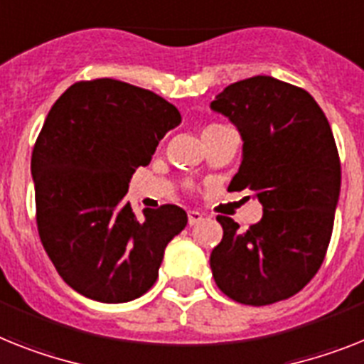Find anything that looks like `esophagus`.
I'll use <instances>...</instances> for the list:
<instances>
[{
	"label": "esophagus",
	"mask_w": 364,
	"mask_h": 364,
	"mask_svg": "<svg viewBox=\"0 0 364 364\" xmlns=\"http://www.w3.org/2000/svg\"><path fill=\"white\" fill-rule=\"evenodd\" d=\"M203 219H204V215L200 214V212H197V210H189L188 212V223L191 225V227L197 223H200Z\"/></svg>",
	"instance_id": "esophagus-1"
}]
</instances>
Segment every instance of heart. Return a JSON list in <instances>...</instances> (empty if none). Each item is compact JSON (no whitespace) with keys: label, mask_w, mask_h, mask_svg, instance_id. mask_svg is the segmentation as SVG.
<instances>
[{"label":"heart","mask_w":364,"mask_h":364,"mask_svg":"<svg viewBox=\"0 0 364 364\" xmlns=\"http://www.w3.org/2000/svg\"><path fill=\"white\" fill-rule=\"evenodd\" d=\"M215 128H221V124H208L204 128V132H210V130H215Z\"/></svg>","instance_id":"heart-1"}]
</instances>
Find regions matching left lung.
<instances>
[{
    "mask_svg": "<svg viewBox=\"0 0 364 364\" xmlns=\"http://www.w3.org/2000/svg\"><path fill=\"white\" fill-rule=\"evenodd\" d=\"M210 107L243 139L229 189H249L264 210L247 230L218 215L223 240L210 255L214 281L243 305L283 301L316 275L329 247L341 193L331 126L305 89L272 76L225 87Z\"/></svg>",
    "mask_w": 364,
    "mask_h": 364,
    "instance_id": "obj_1",
    "label": "left lung"
}]
</instances>
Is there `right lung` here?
Segmentation results:
<instances>
[{"mask_svg": "<svg viewBox=\"0 0 364 364\" xmlns=\"http://www.w3.org/2000/svg\"><path fill=\"white\" fill-rule=\"evenodd\" d=\"M180 121L161 96L111 77L77 81L48 113L31 156L38 236L81 296L126 303L156 283L188 214L164 204L137 218L124 195Z\"/></svg>", "mask_w": 364, "mask_h": 364, "instance_id": "obj_1", "label": "right lung"}]
</instances>
